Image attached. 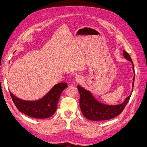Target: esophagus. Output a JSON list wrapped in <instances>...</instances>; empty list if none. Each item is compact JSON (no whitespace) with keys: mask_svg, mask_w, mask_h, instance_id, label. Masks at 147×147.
<instances>
[{"mask_svg":"<svg viewBox=\"0 0 147 147\" xmlns=\"http://www.w3.org/2000/svg\"><path fill=\"white\" fill-rule=\"evenodd\" d=\"M75 80L77 82H80L82 80H83V78L80 75H77L76 77H75Z\"/></svg>","mask_w":147,"mask_h":147,"instance_id":"1","label":"esophagus"}]
</instances>
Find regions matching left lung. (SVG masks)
<instances>
[{"instance_id":"left-lung-1","label":"left lung","mask_w":147,"mask_h":147,"mask_svg":"<svg viewBox=\"0 0 147 147\" xmlns=\"http://www.w3.org/2000/svg\"><path fill=\"white\" fill-rule=\"evenodd\" d=\"M123 55L127 61L132 64L133 71L135 73L134 65L129 54L123 51ZM135 76V74H134L131 94L125 99L124 102L119 105H107L99 102L89 90L85 89L80 85H78V89L80 94V107L84 116L86 119L93 121L110 120L117 116L123 111L129 101L134 89Z\"/></svg>"}]
</instances>
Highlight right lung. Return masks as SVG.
<instances>
[{"instance_id": "add662e5", "label": "right lung", "mask_w": 147, "mask_h": 147, "mask_svg": "<svg viewBox=\"0 0 147 147\" xmlns=\"http://www.w3.org/2000/svg\"><path fill=\"white\" fill-rule=\"evenodd\" d=\"M67 86V83H59L43 98L33 101L22 100L15 96L10 91L9 93L13 103L20 112L33 118L46 119L55 113L61 94Z\"/></svg>"}]
</instances>
